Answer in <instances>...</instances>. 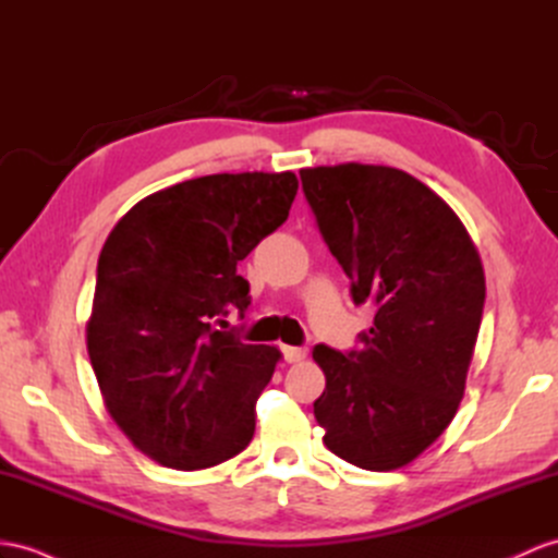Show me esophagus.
I'll use <instances>...</instances> for the list:
<instances>
[{"mask_svg": "<svg viewBox=\"0 0 558 558\" xmlns=\"http://www.w3.org/2000/svg\"><path fill=\"white\" fill-rule=\"evenodd\" d=\"M281 355L289 364H293V362H303L307 357V350L295 348V345H281Z\"/></svg>", "mask_w": 558, "mask_h": 558, "instance_id": "esophagus-1", "label": "esophagus"}]
</instances>
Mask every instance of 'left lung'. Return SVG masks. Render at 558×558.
<instances>
[{
	"label": "left lung",
	"mask_w": 558,
	"mask_h": 558,
	"mask_svg": "<svg viewBox=\"0 0 558 558\" xmlns=\"http://www.w3.org/2000/svg\"><path fill=\"white\" fill-rule=\"evenodd\" d=\"M301 182L352 303L376 310L360 348L312 350L326 376L315 400L324 445L360 469H400L464 398L485 305L481 257L452 208L398 168H305Z\"/></svg>",
	"instance_id": "8db88e82"
}]
</instances>
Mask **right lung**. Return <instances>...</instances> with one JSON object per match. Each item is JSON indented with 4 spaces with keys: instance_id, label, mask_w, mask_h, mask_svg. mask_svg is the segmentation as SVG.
I'll use <instances>...</instances> for the list:
<instances>
[{
    "instance_id": "right-lung-1",
    "label": "right lung",
    "mask_w": 558,
    "mask_h": 558,
    "mask_svg": "<svg viewBox=\"0 0 558 558\" xmlns=\"http://www.w3.org/2000/svg\"><path fill=\"white\" fill-rule=\"evenodd\" d=\"M293 172L206 174L140 201L108 234L87 352L108 412L158 464L198 471L246 450L279 362L225 324L248 307L236 265L287 222Z\"/></svg>"
}]
</instances>
